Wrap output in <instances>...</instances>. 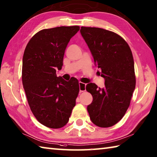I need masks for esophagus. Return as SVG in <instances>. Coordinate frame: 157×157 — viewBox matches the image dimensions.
I'll list each match as a JSON object with an SVG mask.
<instances>
[{"mask_svg": "<svg viewBox=\"0 0 157 157\" xmlns=\"http://www.w3.org/2000/svg\"><path fill=\"white\" fill-rule=\"evenodd\" d=\"M79 91H80V92H84V91L86 90V84L83 83V82H79Z\"/></svg>", "mask_w": 157, "mask_h": 157, "instance_id": "34e87169", "label": "esophagus"}]
</instances>
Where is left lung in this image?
I'll use <instances>...</instances> for the list:
<instances>
[{
  "instance_id": "obj_1",
  "label": "left lung",
  "mask_w": 157,
  "mask_h": 157,
  "mask_svg": "<svg viewBox=\"0 0 157 157\" xmlns=\"http://www.w3.org/2000/svg\"><path fill=\"white\" fill-rule=\"evenodd\" d=\"M80 33L105 79L104 88L94 83L86 86L93 98L87 106L90 119L99 127L113 126L126 114L135 88L132 51L126 40L113 31L82 27Z\"/></svg>"
}]
</instances>
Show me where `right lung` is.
Instances as JSON below:
<instances>
[{
  "mask_svg": "<svg viewBox=\"0 0 157 157\" xmlns=\"http://www.w3.org/2000/svg\"><path fill=\"white\" fill-rule=\"evenodd\" d=\"M79 26L58 27L36 33L27 44L22 58V81L30 109L37 120L50 128L64 126L71 116L79 86L57 77L64 51Z\"/></svg>",
  "mask_w": 157,
  "mask_h": 157,
  "instance_id": "right-lung-1",
  "label": "right lung"
}]
</instances>
